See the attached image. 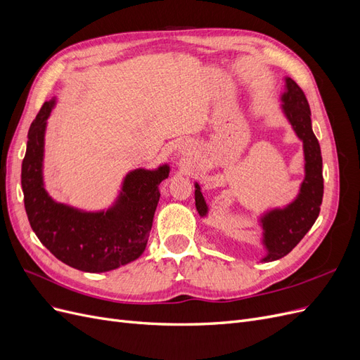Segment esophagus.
I'll return each instance as SVG.
<instances>
[{"instance_id": "esophagus-1", "label": "esophagus", "mask_w": 360, "mask_h": 360, "mask_svg": "<svg viewBox=\"0 0 360 360\" xmlns=\"http://www.w3.org/2000/svg\"><path fill=\"white\" fill-rule=\"evenodd\" d=\"M184 150H186V148H184ZM184 150H183V148H180V151H181V153H184Z\"/></svg>"}]
</instances>
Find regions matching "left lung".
Listing matches in <instances>:
<instances>
[{"mask_svg": "<svg viewBox=\"0 0 360 360\" xmlns=\"http://www.w3.org/2000/svg\"><path fill=\"white\" fill-rule=\"evenodd\" d=\"M285 90L281 93V111L303 144L304 177L299 193L284 207H274L258 217L263 230L261 245L266 254L261 261L269 263L285 257L304 237L317 221L323 201V159L317 136L312 132L311 110L300 86L288 76L284 78ZM195 205L201 217L209 214L201 186L195 181Z\"/></svg>", "mask_w": 360, "mask_h": 360, "instance_id": "8db88e82", "label": "left lung"}]
</instances>
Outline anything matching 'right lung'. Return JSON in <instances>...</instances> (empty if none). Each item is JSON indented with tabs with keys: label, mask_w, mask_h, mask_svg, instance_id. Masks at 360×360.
Returning <instances> with one entry per match:
<instances>
[{
	"label": "right lung",
	"mask_w": 360,
	"mask_h": 360,
	"mask_svg": "<svg viewBox=\"0 0 360 360\" xmlns=\"http://www.w3.org/2000/svg\"><path fill=\"white\" fill-rule=\"evenodd\" d=\"M56 105V97L43 103L28 130L20 183L30 225L64 264L90 274L118 269L144 252L160 198L159 184L168 179L169 165L129 171L115 201L103 210L85 212L57 202L43 181L45 134Z\"/></svg>",
	"instance_id": "add662e5"
}]
</instances>
